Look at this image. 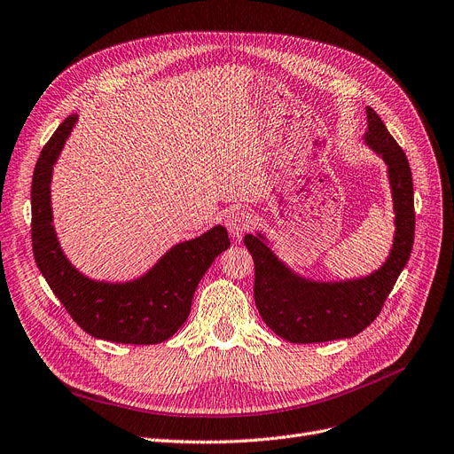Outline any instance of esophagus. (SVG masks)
I'll return each instance as SVG.
<instances>
[{
    "label": "esophagus",
    "mask_w": 454,
    "mask_h": 454,
    "mask_svg": "<svg viewBox=\"0 0 454 454\" xmlns=\"http://www.w3.org/2000/svg\"><path fill=\"white\" fill-rule=\"evenodd\" d=\"M251 225V214L247 210H232L225 218V227L232 239H242V234Z\"/></svg>",
    "instance_id": "1"
}]
</instances>
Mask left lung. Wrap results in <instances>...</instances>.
Instances as JSON below:
<instances>
[{"label":"left lung","instance_id":"obj_1","mask_svg":"<svg viewBox=\"0 0 454 454\" xmlns=\"http://www.w3.org/2000/svg\"><path fill=\"white\" fill-rule=\"evenodd\" d=\"M368 113V144L387 166L395 236L390 256L368 277L317 283L294 273L275 256L262 234H246L244 244L254 262V303L266 325L292 343L351 338L370 327L380 314L414 244L416 212L412 171L401 145L387 133L373 109Z\"/></svg>","mask_w":454,"mask_h":454}]
</instances>
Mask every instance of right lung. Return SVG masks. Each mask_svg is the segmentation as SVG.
<instances>
[{
  "label": "right lung",
  "mask_w": 454,
  "mask_h": 454,
  "mask_svg": "<svg viewBox=\"0 0 454 454\" xmlns=\"http://www.w3.org/2000/svg\"><path fill=\"white\" fill-rule=\"evenodd\" d=\"M77 116L64 120L35 166L31 184V239L40 273L77 325L94 338L151 345L174 336L186 321L201 277L231 242L215 225L198 239L171 247L145 275L127 283H103L77 271L62 253L53 229L50 183Z\"/></svg>",
  "instance_id": "add662e5"
}]
</instances>
